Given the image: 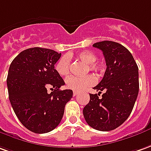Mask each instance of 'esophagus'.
<instances>
[{
    "mask_svg": "<svg viewBox=\"0 0 151 151\" xmlns=\"http://www.w3.org/2000/svg\"><path fill=\"white\" fill-rule=\"evenodd\" d=\"M77 94H78L77 91H74V92H73V95H74V96H76Z\"/></svg>",
    "mask_w": 151,
    "mask_h": 151,
    "instance_id": "1",
    "label": "esophagus"
}]
</instances>
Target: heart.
<instances>
[{"label": "heart", "instance_id": "b5f03b06", "mask_svg": "<svg viewBox=\"0 0 151 151\" xmlns=\"http://www.w3.org/2000/svg\"><path fill=\"white\" fill-rule=\"evenodd\" d=\"M77 58L81 61L82 62L88 64L89 69L93 71H99L104 69V66L100 63L96 62L97 56L91 52L89 51H84L77 55ZM55 69L61 76H68L70 70V60L68 56H63L58 61L55 65ZM96 80L93 76L88 75L83 77H76V76H71L66 79L65 85L68 89L80 91L82 89H86L88 86H93L95 83Z\"/></svg>", "mask_w": 151, "mask_h": 151}]
</instances>
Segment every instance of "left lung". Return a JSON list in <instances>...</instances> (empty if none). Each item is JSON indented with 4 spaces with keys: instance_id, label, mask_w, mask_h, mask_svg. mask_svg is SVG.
Segmentation results:
<instances>
[{
    "instance_id": "left-lung-1",
    "label": "left lung",
    "mask_w": 151,
    "mask_h": 151,
    "mask_svg": "<svg viewBox=\"0 0 151 151\" xmlns=\"http://www.w3.org/2000/svg\"><path fill=\"white\" fill-rule=\"evenodd\" d=\"M103 52L106 62L104 78L93 89L105 93L89 94V104L83 109L86 122L98 131L116 129L128 118L139 92L138 66L124 46L113 41L93 44Z\"/></svg>"
}]
</instances>
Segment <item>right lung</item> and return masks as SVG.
I'll return each instance as SVG.
<instances>
[{"label":"right lung","mask_w":151,"mask_h":151,"mask_svg":"<svg viewBox=\"0 0 151 151\" xmlns=\"http://www.w3.org/2000/svg\"><path fill=\"white\" fill-rule=\"evenodd\" d=\"M61 55L54 50L32 47L21 52L10 65L7 88L10 104L20 122L34 133L56 128L73 95L71 89H60L65 82L54 65Z\"/></svg>","instance_id":"1"}]
</instances>
